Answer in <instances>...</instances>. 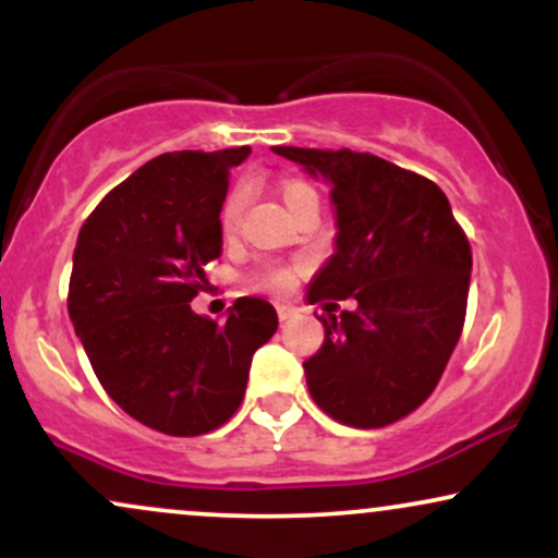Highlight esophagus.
I'll return each instance as SVG.
<instances>
[{
  "label": "esophagus",
  "instance_id": "34e87169",
  "mask_svg": "<svg viewBox=\"0 0 558 558\" xmlns=\"http://www.w3.org/2000/svg\"><path fill=\"white\" fill-rule=\"evenodd\" d=\"M293 315H296V310H293V306L278 304V319H280V323H286V319H291Z\"/></svg>",
  "mask_w": 558,
  "mask_h": 558
}]
</instances>
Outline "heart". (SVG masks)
I'll use <instances>...</instances> for the list:
<instances>
[{
	"mask_svg": "<svg viewBox=\"0 0 558 558\" xmlns=\"http://www.w3.org/2000/svg\"><path fill=\"white\" fill-rule=\"evenodd\" d=\"M306 191H312L310 185H304L299 181H288L283 185L286 204H291L293 198L306 194ZM246 198H248V191L243 183L235 185V189L228 194L226 204H222V213H220V222H222V230H226V233H230V230L239 226V217L243 213V207H246ZM254 283H257L259 288H270V291H286V288L293 283V270L283 265H270V267H265V270L257 272Z\"/></svg>",
	"mask_w": 558,
	"mask_h": 558,
	"instance_id": "b5f03b06",
	"label": "heart"
}]
</instances>
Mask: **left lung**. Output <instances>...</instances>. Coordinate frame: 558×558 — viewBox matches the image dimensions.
Returning a JSON list of instances; mask_svg holds the SVG:
<instances>
[{"instance_id":"8db88e82","label":"left lung","mask_w":558,"mask_h":558,"mask_svg":"<svg viewBox=\"0 0 558 558\" xmlns=\"http://www.w3.org/2000/svg\"><path fill=\"white\" fill-rule=\"evenodd\" d=\"M330 183L336 252L306 301L354 299L319 317L325 341L304 362L306 386L343 425L386 427L438 386L464 328L472 248L433 181L351 149L275 146Z\"/></svg>"}]
</instances>
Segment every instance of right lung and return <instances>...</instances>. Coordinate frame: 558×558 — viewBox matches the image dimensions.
<instances>
[{"instance_id": "obj_1", "label": "right lung", "mask_w": 558, "mask_h": 558, "mask_svg": "<svg viewBox=\"0 0 558 558\" xmlns=\"http://www.w3.org/2000/svg\"><path fill=\"white\" fill-rule=\"evenodd\" d=\"M252 155L170 151L125 178L83 222L68 312L101 388L165 435L226 425L246 393L254 351L278 330L265 299L243 296L226 323L191 299L220 257L228 175Z\"/></svg>"}]
</instances>
